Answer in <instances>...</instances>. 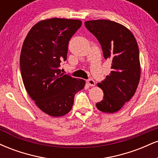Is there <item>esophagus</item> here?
Instances as JSON below:
<instances>
[{
	"mask_svg": "<svg viewBox=\"0 0 158 158\" xmlns=\"http://www.w3.org/2000/svg\"><path fill=\"white\" fill-rule=\"evenodd\" d=\"M87 83H88V85H90V86H91V87L95 86V85H96L95 81H94V79H88V80H87Z\"/></svg>",
	"mask_w": 158,
	"mask_h": 158,
	"instance_id": "esophagus-1",
	"label": "esophagus"
}]
</instances>
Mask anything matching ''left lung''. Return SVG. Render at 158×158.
Masks as SVG:
<instances>
[{
    "mask_svg": "<svg viewBox=\"0 0 158 158\" xmlns=\"http://www.w3.org/2000/svg\"><path fill=\"white\" fill-rule=\"evenodd\" d=\"M102 47L103 56L111 61V71L97 86L104 99L96 104L105 113H115L135 95L140 78L139 48L132 32L120 23L110 20L85 22Z\"/></svg>",
    "mask_w": 158,
    "mask_h": 158,
    "instance_id": "8db88e82",
    "label": "left lung"
}]
</instances>
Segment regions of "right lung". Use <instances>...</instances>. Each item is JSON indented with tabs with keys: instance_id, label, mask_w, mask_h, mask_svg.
Segmentation results:
<instances>
[{
	"instance_id": "add662e5",
	"label": "right lung",
	"mask_w": 158,
	"mask_h": 158,
	"mask_svg": "<svg viewBox=\"0 0 158 158\" xmlns=\"http://www.w3.org/2000/svg\"><path fill=\"white\" fill-rule=\"evenodd\" d=\"M80 20L52 18L40 21L25 38L20 56L21 77L27 94L45 114H67L74 96L85 81L63 75L61 61L67 59L70 38L81 27Z\"/></svg>"
}]
</instances>
